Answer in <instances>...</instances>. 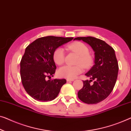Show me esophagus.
I'll return each instance as SVG.
<instances>
[{
	"mask_svg": "<svg viewBox=\"0 0 131 131\" xmlns=\"http://www.w3.org/2000/svg\"><path fill=\"white\" fill-rule=\"evenodd\" d=\"M66 81H67V82H72L74 80L73 79H66Z\"/></svg>",
	"mask_w": 131,
	"mask_h": 131,
	"instance_id": "obj_1",
	"label": "esophagus"
}]
</instances>
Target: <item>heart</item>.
Listing matches in <instances>:
<instances>
[{
    "label": "heart",
    "mask_w": 131,
    "mask_h": 131,
    "mask_svg": "<svg viewBox=\"0 0 131 131\" xmlns=\"http://www.w3.org/2000/svg\"><path fill=\"white\" fill-rule=\"evenodd\" d=\"M67 49L79 55L77 63H81V65L63 66L59 68L58 73L60 77L72 79L83 72V66L85 68L90 67L93 63V58L89 53L88 46L82 42H78L68 45ZM53 59L54 63L58 65H61L65 62V53L63 48H58L54 50Z\"/></svg>",
    "instance_id": "obj_1"
}]
</instances>
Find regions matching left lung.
<instances>
[{
    "label": "left lung",
    "mask_w": 131,
    "mask_h": 131,
    "mask_svg": "<svg viewBox=\"0 0 131 131\" xmlns=\"http://www.w3.org/2000/svg\"><path fill=\"white\" fill-rule=\"evenodd\" d=\"M74 40H83L95 52V65L85 74L91 80L83 81L78 96L83 102L96 104L109 96L115 85L119 67L115 50L105 41L94 37H78Z\"/></svg>",
    "instance_id": "left-lung-1"
}]
</instances>
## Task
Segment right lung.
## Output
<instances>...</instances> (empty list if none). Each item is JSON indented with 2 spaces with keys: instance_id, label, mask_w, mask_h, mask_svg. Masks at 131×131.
I'll list each match as a JSON object with an SVG mask.
<instances>
[{
  "instance_id": "obj_1",
  "label": "right lung",
  "mask_w": 131,
  "mask_h": 131,
  "mask_svg": "<svg viewBox=\"0 0 131 131\" xmlns=\"http://www.w3.org/2000/svg\"><path fill=\"white\" fill-rule=\"evenodd\" d=\"M73 39L53 36L42 37L26 47L20 61V77L25 91L35 100H53L66 82L65 79H50L56 69L53 53L56 48ZM48 77L50 79L47 81Z\"/></svg>"
}]
</instances>
